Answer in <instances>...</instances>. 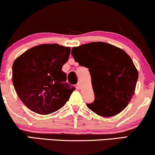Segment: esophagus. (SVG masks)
Returning <instances> with one entry per match:
<instances>
[{"label":"esophagus","mask_w":155,"mask_h":155,"mask_svg":"<svg viewBox=\"0 0 155 155\" xmlns=\"http://www.w3.org/2000/svg\"><path fill=\"white\" fill-rule=\"evenodd\" d=\"M76 87H77V89H81V83H80V82H79V83L77 84V85H76Z\"/></svg>","instance_id":"34e87169"}]
</instances>
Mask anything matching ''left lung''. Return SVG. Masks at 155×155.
<instances>
[{
  "mask_svg": "<svg viewBox=\"0 0 155 155\" xmlns=\"http://www.w3.org/2000/svg\"><path fill=\"white\" fill-rule=\"evenodd\" d=\"M80 66L89 68L94 101L88 108L104 117L118 114L134 95L138 71L124 51L104 42H91L72 48ZM71 50V51H72Z\"/></svg>",
  "mask_w": 155,
  "mask_h": 155,
  "instance_id": "left-lung-1",
  "label": "left lung"
}]
</instances>
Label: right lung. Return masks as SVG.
Wrapping results in <instances>:
<instances>
[{"instance_id": "1", "label": "right lung", "mask_w": 155, "mask_h": 155, "mask_svg": "<svg viewBox=\"0 0 155 155\" xmlns=\"http://www.w3.org/2000/svg\"><path fill=\"white\" fill-rule=\"evenodd\" d=\"M70 52L69 47L41 44L27 50L13 62L15 90L31 111L48 114L61 108L69 99L75 88L66 82L62 66Z\"/></svg>"}]
</instances>
